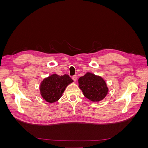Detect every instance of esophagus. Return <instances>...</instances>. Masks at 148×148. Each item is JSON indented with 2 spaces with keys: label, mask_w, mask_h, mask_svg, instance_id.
<instances>
[{
  "label": "esophagus",
  "mask_w": 148,
  "mask_h": 148,
  "mask_svg": "<svg viewBox=\"0 0 148 148\" xmlns=\"http://www.w3.org/2000/svg\"><path fill=\"white\" fill-rule=\"evenodd\" d=\"M71 78H72V79L73 80L74 82H76V81H77V76H76V75L73 76V77H71Z\"/></svg>",
  "instance_id": "obj_1"
}]
</instances>
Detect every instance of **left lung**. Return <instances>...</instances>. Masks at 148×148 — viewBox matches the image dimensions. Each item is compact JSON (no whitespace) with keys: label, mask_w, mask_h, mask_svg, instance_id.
Instances as JSON below:
<instances>
[{"label":"left lung","mask_w":148,"mask_h":148,"mask_svg":"<svg viewBox=\"0 0 148 148\" xmlns=\"http://www.w3.org/2000/svg\"><path fill=\"white\" fill-rule=\"evenodd\" d=\"M78 83L84 96L93 102L102 100L108 92V88L103 78L91 73L80 77Z\"/></svg>","instance_id":"8db88e82"}]
</instances>
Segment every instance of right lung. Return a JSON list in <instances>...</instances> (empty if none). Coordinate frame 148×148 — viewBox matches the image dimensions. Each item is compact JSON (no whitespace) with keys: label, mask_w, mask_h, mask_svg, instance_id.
<instances>
[{"label":"right lung","mask_w":148,"mask_h":148,"mask_svg":"<svg viewBox=\"0 0 148 148\" xmlns=\"http://www.w3.org/2000/svg\"><path fill=\"white\" fill-rule=\"evenodd\" d=\"M73 81L68 75H52L44 79L40 86L41 95L48 102L53 103L61 97L65 88Z\"/></svg>","instance_id":"right-lung-1"}]
</instances>
